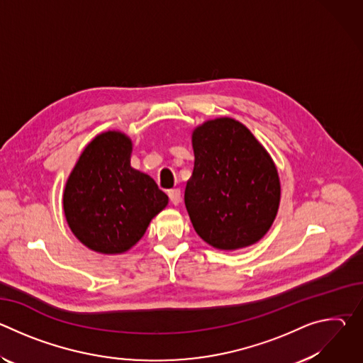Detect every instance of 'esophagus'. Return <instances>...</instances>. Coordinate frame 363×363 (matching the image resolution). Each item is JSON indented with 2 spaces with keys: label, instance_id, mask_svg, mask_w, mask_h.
Returning a JSON list of instances; mask_svg holds the SVG:
<instances>
[{
  "label": "esophagus",
  "instance_id": "esophagus-1",
  "mask_svg": "<svg viewBox=\"0 0 363 363\" xmlns=\"http://www.w3.org/2000/svg\"><path fill=\"white\" fill-rule=\"evenodd\" d=\"M168 195H169V199L174 205H178L181 202V189L178 188H174V189H169L168 191Z\"/></svg>",
  "mask_w": 363,
  "mask_h": 363
}]
</instances>
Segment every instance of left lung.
I'll return each instance as SVG.
<instances>
[{
    "instance_id": "left-lung-1",
    "label": "left lung",
    "mask_w": 363,
    "mask_h": 363,
    "mask_svg": "<svg viewBox=\"0 0 363 363\" xmlns=\"http://www.w3.org/2000/svg\"><path fill=\"white\" fill-rule=\"evenodd\" d=\"M192 147L185 206L196 234L218 250H238L262 240L280 203V179L269 152L231 118L195 128Z\"/></svg>"
}]
</instances>
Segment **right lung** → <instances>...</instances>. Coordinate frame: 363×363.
I'll list each match as a JSON object with an SVG mask.
<instances>
[{"instance_id": "add662e5", "label": "right lung", "mask_w": 363, "mask_h": 363, "mask_svg": "<svg viewBox=\"0 0 363 363\" xmlns=\"http://www.w3.org/2000/svg\"><path fill=\"white\" fill-rule=\"evenodd\" d=\"M130 153L132 140L125 133H100L84 147L66 182L67 224L93 251H128L168 205L157 182L130 167Z\"/></svg>"}]
</instances>
